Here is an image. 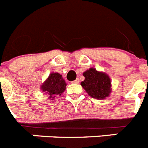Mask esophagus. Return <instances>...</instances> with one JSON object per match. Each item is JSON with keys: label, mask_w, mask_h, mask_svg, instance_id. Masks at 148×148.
Listing matches in <instances>:
<instances>
[{"label": "esophagus", "mask_w": 148, "mask_h": 148, "mask_svg": "<svg viewBox=\"0 0 148 148\" xmlns=\"http://www.w3.org/2000/svg\"><path fill=\"white\" fill-rule=\"evenodd\" d=\"M72 83H73V84H79V79H76L75 81H73V82H72Z\"/></svg>", "instance_id": "1"}]
</instances>
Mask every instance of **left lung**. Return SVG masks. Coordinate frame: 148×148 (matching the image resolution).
<instances>
[{"label":"left lung","mask_w":148,"mask_h":148,"mask_svg":"<svg viewBox=\"0 0 148 148\" xmlns=\"http://www.w3.org/2000/svg\"><path fill=\"white\" fill-rule=\"evenodd\" d=\"M84 82L81 84L88 95L97 99H106L112 92L111 79L106 73L91 67L83 73Z\"/></svg>","instance_id":"1"}]
</instances>
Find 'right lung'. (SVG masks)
<instances>
[{
  "instance_id": "1",
  "label": "right lung",
  "mask_w": 148,
  "mask_h": 148,
  "mask_svg": "<svg viewBox=\"0 0 148 148\" xmlns=\"http://www.w3.org/2000/svg\"><path fill=\"white\" fill-rule=\"evenodd\" d=\"M66 86V83L60 74L51 73L44 83L42 84L40 89L49 96V99H55L56 96H60L62 93H64Z\"/></svg>"
}]
</instances>
